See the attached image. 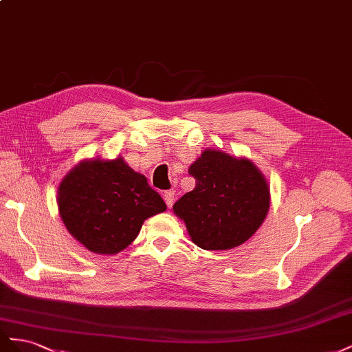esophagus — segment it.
<instances>
[{
    "label": "esophagus",
    "instance_id": "esophagus-1",
    "mask_svg": "<svg viewBox=\"0 0 352 352\" xmlns=\"http://www.w3.org/2000/svg\"><path fill=\"white\" fill-rule=\"evenodd\" d=\"M164 200L168 208H173L174 202H175V192L174 190H168V192H165L164 195Z\"/></svg>",
    "mask_w": 352,
    "mask_h": 352
}]
</instances>
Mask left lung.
<instances>
[{
    "instance_id": "1",
    "label": "left lung",
    "mask_w": 352,
    "mask_h": 352,
    "mask_svg": "<svg viewBox=\"0 0 352 352\" xmlns=\"http://www.w3.org/2000/svg\"><path fill=\"white\" fill-rule=\"evenodd\" d=\"M196 187L174 204L193 242L205 250H226L245 243L264 223L270 188L248 159L205 150L190 166Z\"/></svg>"
}]
</instances>
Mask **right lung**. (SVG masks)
Returning a JSON list of instances; mask_svg holds the SVG:
<instances>
[{"label": "right lung", "instance_id": "1", "mask_svg": "<svg viewBox=\"0 0 352 352\" xmlns=\"http://www.w3.org/2000/svg\"><path fill=\"white\" fill-rule=\"evenodd\" d=\"M57 204L69 233L88 250L115 255L134 242L144 219L166 205L122 157L84 160L65 177Z\"/></svg>", "mask_w": 352, "mask_h": 352}]
</instances>
